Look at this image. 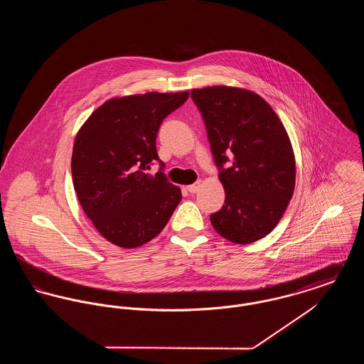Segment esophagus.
Returning a JSON list of instances; mask_svg holds the SVG:
<instances>
[{"instance_id": "esophagus-1", "label": "esophagus", "mask_w": 364, "mask_h": 364, "mask_svg": "<svg viewBox=\"0 0 364 364\" xmlns=\"http://www.w3.org/2000/svg\"><path fill=\"white\" fill-rule=\"evenodd\" d=\"M200 184H202L200 181H196V183H193V184L188 186V187H187V191L191 192V193H195V192H198L199 188H200Z\"/></svg>"}]
</instances>
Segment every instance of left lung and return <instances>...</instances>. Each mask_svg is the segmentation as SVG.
<instances>
[{
	"label": "left lung",
	"mask_w": 364,
	"mask_h": 364,
	"mask_svg": "<svg viewBox=\"0 0 364 364\" xmlns=\"http://www.w3.org/2000/svg\"><path fill=\"white\" fill-rule=\"evenodd\" d=\"M208 129L225 205L210 215L226 240L250 244L277 226L294 195L296 162L284 124L254 91L211 86L191 90ZM230 168L223 170L227 156Z\"/></svg>",
	"instance_id": "left-lung-1"
}]
</instances>
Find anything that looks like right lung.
Segmentation results:
<instances>
[{
	"label": "right lung",
	"instance_id": "1",
	"mask_svg": "<svg viewBox=\"0 0 364 364\" xmlns=\"http://www.w3.org/2000/svg\"><path fill=\"white\" fill-rule=\"evenodd\" d=\"M188 91L116 97L95 109L76 134L72 180L92 225L107 242L136 248L161 233L181 200L180 187L162 172L156 132L188 100ZM164 166V165H162Z\"/></svg>",
	"mask_w": 364,
	"mask_h": 364
}]
</instances>
